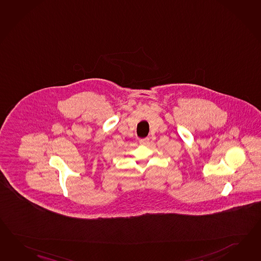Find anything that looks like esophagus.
Returning <instances> with one entry per match:
<instances>
[{
    "mask_svg": "<svg viewBox=\"0 0 261 261\" xmlns=\"http://www.w3.org/2000/svg\"><path fill=\"white\" fill-rule=\"evenodd\" d=\"M148 143H149V138L148 137H145V138L140 139V144H142V145H146Z\"/></svg>",
    "mask_w": 261,
    "mask_h": 261,
    "instance_id": "esophagus-1",
    "label": "esophagus"
}]
</instances>
